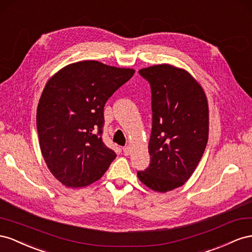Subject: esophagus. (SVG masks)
I'll list each match as a JSON object with an SVG mask.
<instances>
[{"mask_svg":"<svg viewBox=\"0 0 252 252\" xmlns=\"http://www.w3.org/2000/svg\"><path fill=\"white\" fill-rule=\"evenodd\" d=\"M131 152H132V150H131V148L130 147H125L124 148V153H125V155L126 156H128L131 154Z\"/></svg>","mask_w":252,"mask_h":252,"instance_id":"obj_1","label":"esophagus"}]
</instances>
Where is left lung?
Wrapping results in <instances>:
<instances>
[{
	"mask_svg": "<svg viewBox=\"0 0 252 252\" xmlns=\"http://www.w3.org/2000/svg\"><path fill=\"white\" fill-rule=\"evenodd\" d=\"M152 92L153 122L149 141L151 162L139 181L156 192L183 186L195 171L209 135V107L193 76L171 64L141 68Z\"/></svg>",
	"mask_w": 252,
	"mask_h": 252,
	"instance_id": "obj_1",
	"label": "left lung"
}]
</instances>
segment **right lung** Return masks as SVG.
<instances>
[{"label": "right lung", "mask_w": 252, "mask_h": 252, "mask_svg": "<svg viewBox=\"0 0 252 252\" xmlns=\"http://www.w3.org/2000/svg\"><path fill=\"white\" fill-rule=\"evenodd\" d=\"M134 73L88 60L64 66L45 84L37 109L40 149L62 185L81 188L95 183L116 158L102 140L103 107Z\"/></svg>", "instance_id": "right-lung-1"}]
</instances>
